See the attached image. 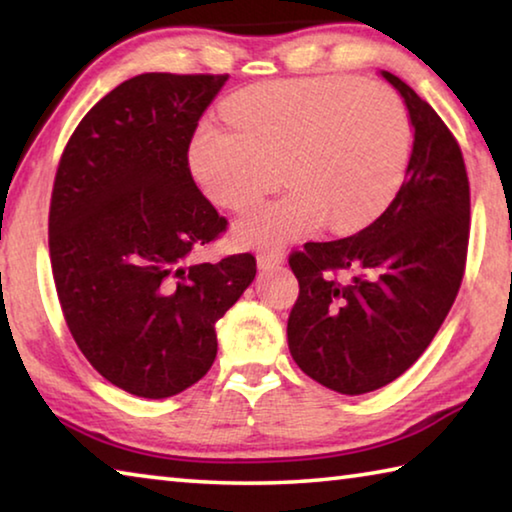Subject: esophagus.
<instances>
[{
    "instance_id": "esophagus-1",
    "label": "esophagus",
    "mask_w": 512,
    "mask_h": 512,
    "mask_svg": "<svg viewBox=\"0 0 512 512\" xmlns=\"http://www.w3.org/2000/svg\"><path fill=\"white\" fill-rule=\"evenodd\" d=\"M284 264V255L280 250H264V253L257 255V266L262 268V271H268V268H275Z\"/></svg>"
}]
</instances>
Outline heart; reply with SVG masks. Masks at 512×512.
<instances>
[{"instance_id": "b5f03b06", "label": "heart", "mask_w": 512, "mask_h": 512, "mask_svg": "<svg viewBox=\"0 0 512 512\" xmlns=\"http://www.w3.org/2000/svg\"><path fill=\"white\" fill-rule=\"evenodd\" d=\"M232 131L198 128L189 164L203 192L244 210L277 183L287 194L250 207L235 225L246 248H280L327 223L348 235L375 221L404 183L411 121L402 99L354 76L275 81L235 94Z\"/></svg>"}]
</instances>
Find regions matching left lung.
I'll use <instances>...</instances> for the list:
<instances>
[{"mask_svg": "<svg viewBox=\"0 0 512 512\" xmlns=\"http://www.w3.org/2000/svg\"><path fill=\"white\" fill-rule=\"evenodd\" d=\"M413 126L406 178L386 212L354 237L311 241L289 257L300 296L287 323L293 361L318 384L363 395L427 350L461 289L470 183L445 121L391 72ZM350 270V281L333 275Z\"/></svg>", "mask_w": 512, "mask_h": 512, "instance_id": "obj_1", "label": "left lung"}]
</instances>
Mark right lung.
Returning <instances> with one entry per match:
<instances>
[{"label":"right lung","mask_w":512,"mask_h":512,"mask_svg":"<svg viewBox=\"0 0 512 512\" xmlns=\"http://www.w3.org/2000/svg\"><path fill=\"white\" fill-rule=\"evenodd\" d=\"M228 74H140L81 119L49 207L51 271L92 368L162 400L216 359V320L255 280L250 253L194 264L228 221L196 187L189 142Z\"/></svg>","instance_id":"1"}]
</instances>
